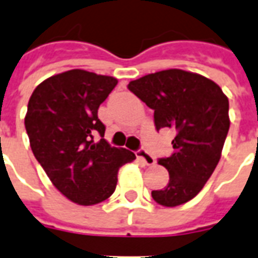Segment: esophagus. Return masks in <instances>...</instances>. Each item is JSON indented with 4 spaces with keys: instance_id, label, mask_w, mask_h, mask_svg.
<instances>
[{
    "instance_id": "34e87169",
    "label": "esophagus",
    "mask_w": 258,
    "mask_h": 258,
    "mask_svg": "<svg viewBox=\"0 0 258 258\" xmlns=\"http://www.w3.org/2000/svg\"><path fill=\"white\" fill-rule=\"evenodd\" d=\"M137 157L145 163L146 166H152V164H155V159H153V156H152L151 153L146 151V149H144V148H140V149L137 151Z\"/></svg>"
}]
</instances>
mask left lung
<instances>
[{"label": "left lung", "mask_w": 258, "mask_h": 258, "mask_svg": "<svg viewBox=\"0 0 258 258\" xmlns=\"http://www.w3.org/2000/svg\"><path fill=\"white\" fill-rule=\"evenodd\" d=\"M128 90L155 112L157 131H175L173 155L159 159L167 168L168 184L152 190V198L166 207L189 202L220 162L229 130L228 98L214 81L179 69L130 81Z\"/></svg>", "instance_id": "obj_1"}]
</instances>
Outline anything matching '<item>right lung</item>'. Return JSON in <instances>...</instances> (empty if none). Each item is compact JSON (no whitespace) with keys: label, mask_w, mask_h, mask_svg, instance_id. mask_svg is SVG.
Returning a JSON list of instances; mask_svg holds the SVG:
<instances>
[{"label":"right lung","mask_w":258,"mask_h":258,"mask_svg":"<svg viewBox=\"0 0 258 258\" xmlns=\"http://www.w3.org/2000/svg\"><path fill=\"white\" fill-rule=\"evenodd\" d=\"M116 85L114 77L73 69L44 80L29 99L25 125L31 151L55 188L77 205L106 200L116 189L118 168L135 159L107 144L98 118L99 105Z\"/></svg>","instance_id":"1"}]
</instances>
